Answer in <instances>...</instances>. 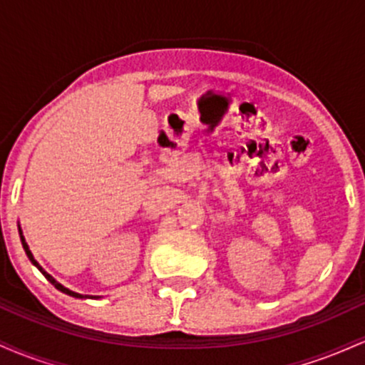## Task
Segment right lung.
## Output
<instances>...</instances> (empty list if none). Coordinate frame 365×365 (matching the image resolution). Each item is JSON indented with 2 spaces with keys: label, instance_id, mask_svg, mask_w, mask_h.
I'll use <instances>...</instances> for the list:
<instances>
[{
  "label": "right lung",
  "instance_id": "1",
  "mask_svg": "<svg viewBox=\"0 0 365 365\" xmlns=\"http://www.w3.org/2000/svg\"><path fill=\"white\" fill-rule=\"evenodd\" d=\"M19 232H20V230H19ZM20 240H22L24 250H25V254H27V257H29V259H31V262H32V264H34V266L37 267V269H39V271H41V273H43V274L46 276V279H48V282H49V283H51V284H54V288H58V290H60V292H63V293H66V295H70V297H75V299H86V297H83V295H81V293H75V292H72V290H68V288H65V287H63V284H60V283H58V282H56V279H54L51 274H48V273H46V271H43V267H41V266H39V264H37V261H36V259H34V255H32V252H31V250H29V245H27V244H25V238L22 237V232H20ZM89 299H92V297H89Z\"/></svg>",
  "mask_w": 365,
  "mask_h": 365
}]
</instances>
